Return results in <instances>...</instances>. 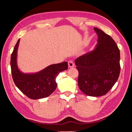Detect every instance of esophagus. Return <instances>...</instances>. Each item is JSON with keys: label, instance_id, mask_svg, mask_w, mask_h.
I'll return each mask as SVG.
<instances>
[{"label": "esophagus", "instance_id": "1", "mask_svg": "<svg viewBox=\"0 0 132 132\" xmlns=\"http://www.w3.org/2000/svg\"><path fill=\"white\" fill-rule=\"evenodd\" d=\"M74 67V62L72 61H70L68 62V67L69 68H72Z\"/></svg>", "mask_w": 132, "mask_h": 132}]
</instances>
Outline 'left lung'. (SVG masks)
<instances>
[{
  "label": "left lung",
  "mask_w": 132,
  "mask_h": 132,
  "mask_svg": "<svg viewBox=\"0 0 132 132\" xmlns=\"http://www.w3.org/2000/svg\"><path fill=\"white\" fill-rule=\"evenodd\" d=\"M97 43L94 49L78 57L75 64L79 71L78 85L90 96H101L117 82L120 73V52L111 36L97 27Z\"/></svg>",
  "instance_id": "left-lung-1"
}]
</instances>
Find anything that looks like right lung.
I'll return each instance as SVG.
<instances>
[{"label": "right lung", "instance_id": "right-lung-1", "mask_svg": "<svg viewBox=\"0 0 132 132\" xmlns=\"http://www.w3.org/2000/svg\"><path fill=\"white\" fill-rule=\"evenodd\" d=\"M20 39L15 46L10 61L12 77L15 85L31 99L37 100L49 96L57 88L56 77L59 73L68 69V63L52 64L36 73H23L19 69L17 62Z\"/></svg>", "mask_w": 132, "mask_h": 132}]
</instances>
